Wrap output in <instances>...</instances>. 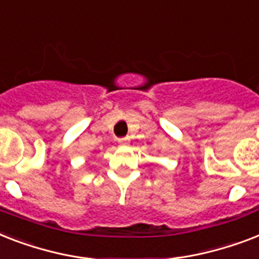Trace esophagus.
Segmentation results:
<instances>
[{
    "label": "esophagus",
    "instance_id": "esophagus-1",
    "mask_svg": "<svg viewBox=\"0 0 259 259\" xmlns=\"http://www.w3.org/2000/svg\"><path fill=\"white\" fill-rule=\"evenodd\" d=\"M128 143H130V138H121V139H119L120 146H127Z\"/></svg>",
    "mask_w": 259,
    "mask_h": 259
}]
</instances>
